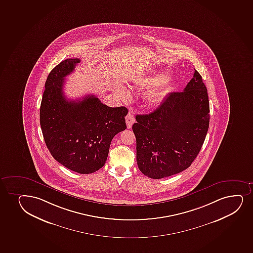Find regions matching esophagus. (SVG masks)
Returning <instances> with one entry per match:
<instances>
[{"mask_svg":"<svg viewBox=\"0 0 253 253\" xmlns=\"http://www.w3.org/2000/svg\"><path fill=\"white\" fill-rule=\"evenodd\" d=\"M126 126L127 128H131V126L135 122V118H134V115L132 113V111H129L127 116L126 117Z\"/></svg>","mask_w":253,"mask_h":253,"instance_id":"obj_1","label":"esophagus"}]
</instances>
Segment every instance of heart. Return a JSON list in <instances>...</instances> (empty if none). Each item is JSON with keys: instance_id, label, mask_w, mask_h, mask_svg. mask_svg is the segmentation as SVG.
<instances>
[{"instance_id": "b5f03b06", "label": "heart", "mask_w": 253, "mask_h": 253, "mask_svg": "<svg viewBox=\"0 0 253 253\" xmlns=\"http://www.w3.org/2000/svg\"><path fill=\"white\" fill-rule=\"evenodd\" d=\"M169 75L167 73H156L154 75L146 77V78L138 82V85L142 86V87L154 86L146 93V100L149 104L156 105L162 100L163 98L165 97V94H166L165 85H166L167 82H169ZM117 93L122 98H126L127 95L126 90L124 87H122L117 88Z\"/></svg>"}]
</instances>
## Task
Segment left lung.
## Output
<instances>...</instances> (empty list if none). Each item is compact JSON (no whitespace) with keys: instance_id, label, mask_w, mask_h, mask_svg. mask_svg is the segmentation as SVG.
<instances>
[{"instance_id":"obj_1","label":"left lung","mask_w":253,"mask_h":253,"mask_svg":"<svg viewBox=\"0 0 253 253\" xmlns=\"http://www.w3.org/2000/svg\"><path fill=\"white\" fill-rule=\"evenodd\" d=\"M132 126L140 171L152 179L168 177L192 165L204 144L209 126V100L202 76L182 92L169 93L150 114L137 115Z\"/></svg>"}]
</instances>
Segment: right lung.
Instances as JSON below:
<instances>
[{
    "label": "right lung",
    "instance_id": "1",
    "mask_svg": "<svg viewBox=\"0 0 253 253\" xmlns=\"http://www.w3.org/2000/svg\"><path fill=\"white\" fill-rule=\"evenodd\" d=\"M79 58L67 59L54 67L44 85L40 110L41 126L53 158L66 168L91 174L105 166L111 140L126 128L124 106L109 107L95 95L79 100L63 93L65 79Z\"/></svg>",
    "mask_w": 253,
    "mask_h": 253
}]
</instances>
